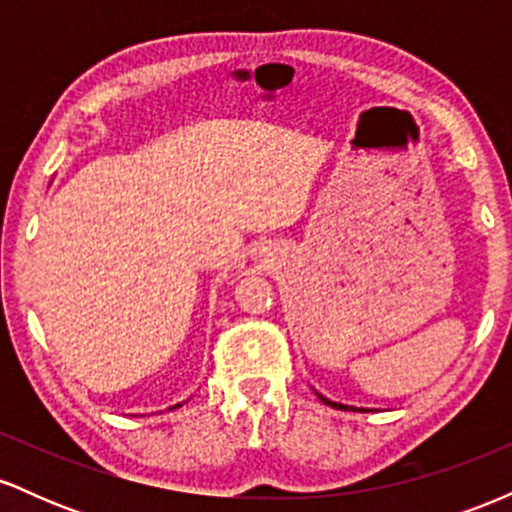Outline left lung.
Listing matches in <instances>:
<instances>
[{"label":"left lung","mask_w":512,"mask_h":512,"mask_svg":"<svg viewBox=\"0 0 512 512\" xmlns=\"http://www.w3.org/2000/svg\"><path fill=\"white\" fill-rule=\"evenodd\" d=\"M317 397H320L322 402H325V404H330V407H337V409H356V407H346V404H339V402H330V399H327V397H322L320 392H317ZM361 411H363V409H361Z\"/></svg>","instance_id":"left-lung-1"}]
</instances>
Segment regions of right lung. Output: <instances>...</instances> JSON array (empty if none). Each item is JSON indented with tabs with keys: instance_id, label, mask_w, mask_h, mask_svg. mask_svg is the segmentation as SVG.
Masks as SVG:
<instances>
[{
	"instance_id": "obj_1",
	"label": "right lung",
	"mask_w": 512,
	"mask_h": 512,
	"mask_svg": "<svg viewBox=\"0 0 512 512\" xmlns=\"http://www.w3.org/2000/svg\"><path fill=\"white\" fill-rule=\"evenodd\" d=\"M175 407H180V404H175ZM175 407H170V409H175Z\"/></svg>"
}]
</instances>
